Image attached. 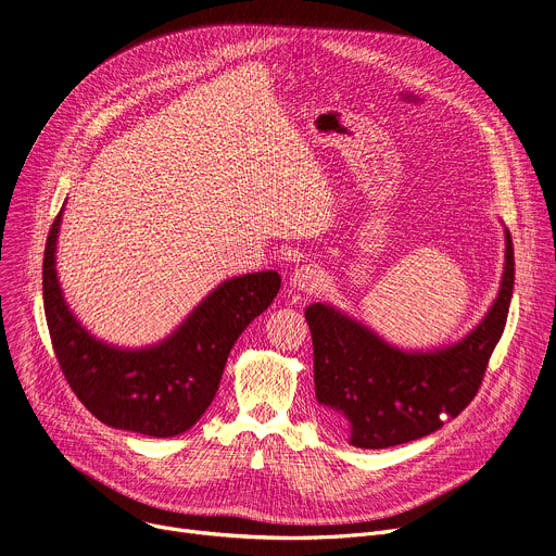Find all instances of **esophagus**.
<instances>
[{
  "label": "esophagus",
  "mask_w": 556,
  "mask_h": 556,
  "mask_svg": "<svg viewBox=\"0 0 556 556\" xmlns=\"http://www.w3.org/2000/svg\"><path fill=\"white\" fill-rule=\"evenodd\" d=\"M319 283H321V270L317 266H313V264H306V266L296 268L292 273V277H290V286L294 290H301V292H313Z\"/></svg>",
  "instance_id": "esophagus-1"
}]
</instances>
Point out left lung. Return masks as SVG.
I'll list each match as a JSON object with an SVG mask.
<instances>
[{"label": "left lung", "mask_w": 556, "mask_h": 556, "mask_svg": "<svg viewBox=\"0 0 556 556\" xmlns=\"http://www.w3.org/2000/svg\"><path fill=\"white\" fill-rule=\"evenodd\" d=\"M515 288V248L506 230L501 288L481 324L462 341L401 350L328 304L306 308L315 352L319 413L334 434L381 450L421 439L475 399L490 355L506 328Z\"/></svg>", "instance_id": "obj_1"}]
</instances>
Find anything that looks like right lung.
Segmentation results:
<instances>
[{"mask_svg": "<svg viewBox=\"0 0 556 556\" xmlns=\"http://www.w3.org/2000/svg\"><path fill=\"white\" fill-rule=\"evenodd\" d=\"M62 213L43 250V311L60 368L102 424L148 437H175L208 410L235 341L277 296L275 270L219 283L164 341L128 350L94 339L68 311L55 268Z\"/></svg>", "mask_w": 556, "mask_h": 556, "instance_id": "1", "label": "right lung"}]
</instances>
